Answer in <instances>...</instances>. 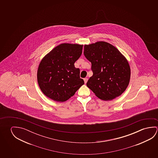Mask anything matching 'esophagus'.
I'll use <instances>...</instances> for the list:
<instances>
[{"label": "esophagus", "instance_id": "obj_1", "mask_svg": "<svg viewBox=\"0 0 158 158\" xmlns=\"http://www.w3.org/2000/svg\"><path fill=\"white\" fill-rule=\"evenodd\" d=\"M88 78H84V83H85V84H86V83H87V81H88Z\"/></svg>", "mask_w": 158, "mask_h": 158}]
</instances>
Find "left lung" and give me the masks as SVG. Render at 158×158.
I'll return each instance as SVG.
<instances>
[{
  "instance_id": "8db88e82",
  "label": "left lung",
  "mask_w": 158,
  "mask_h": 158,
  "mask_svg": "<svg viewBox=\"0 0 158 158\" xmlns=\"http://www.w3.org/2000/svg\"><path fill=\"white\" fill-rule=\"evenodd\" d=\"M84 54L91 63L93 76L86 85L102 100L121 95L129 84L131 69L126 58L106 42L85 45Z\"/></svg>"
}]
</instances>
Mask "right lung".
Returning a JSON list of instances; mask_svg holds the SVG:
<instances>
[{
  "label": "right lung",
  "instance_id": "obj_1",
  "mask_svg": "<svg viewBox=\"0 0 158 158\" xmlns=\"http://www.w3.org/2000/svg\"><path fill=\"white\" fill-rule=\"evenodd\" d=\"M83 45L62 44L42 60L37 81L42 93L54 101L64 102L75 94L84 81L74 63L82 53Z\"/></svg>",
  "mask_w": 158,
  "mask_h": 158
}]
</instances>
